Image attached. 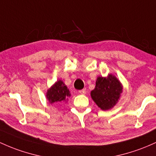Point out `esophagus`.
I'll list each match as a JSON object with an SVG mask.
<instances>
[{
    "label": "esophagus",
    "mask_w": 156,
    "mask_h": 156,
    "mask_svg": "<svg viewBox=\"0 0 156 156\" xmlns=\"http://www.w3.org/2000/svg\"><path fill=\"white\" fill-rule=\"evenodd\" d=\"M86 89H83V90H79V93L80 94H86Z\"/></svg>",
    "instance_id": "obj_1"
}]
</instances>
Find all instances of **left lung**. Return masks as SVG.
<instances>
[{
  "label": "left lung",
  "mask_w": 156,
  "mask_h": 156,
  "mask_svg": "<svg viewBox=\"0 0 156 156\" xmlns=\"http://www.w3.org/2000/svg\"><path fill=\"white\" fill-rule=\"evenodd\" d=\"M122 92V86L115 77L109 75L108 78L98 77L95 88L91 92V97L102 110L114 107Z\"/></svg>",
  "instance_id": "8db88e82"
}]
</instances>
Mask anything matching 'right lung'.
I'll use <instances>...</instances> for the list:
<instances>
[{
	"label": "right lung",
	"instance_id": "1",
	"mask_svg": "<svg viewBox=\"0 0 156 156\" xmlns=\"http://www.w3.org/2000/svg\"><path fill=\"white\" fill-rule=\"evenodd\" d=\"M69 96V90L61 81H58L47 92V98L50 104L60 103Z\"/></svg>",
	"mask_w": 156,
	"mask_h": 156
}]
</instances>
